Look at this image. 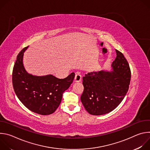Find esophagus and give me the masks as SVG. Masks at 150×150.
Returning a JSON list of instances; mask_svg holds the SVG:
<instances>
[{"label": "esophagus", "mask_w": 150, "mask_h": 150, "mask_svg": "<svg viewBox=\"0 0 150 150\" xmlns=\"http://www.w3.org/2000/svg\"><path fill=\"white\" fill-rule=\"evenodd\" d=\"M81 75L79 74V73H76L74 78V81L76 82H80L81 81Z\"/></svg>", "instance_id": "34e87169"}]
</instances>
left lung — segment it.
<instances>
[{
	"instance_id": "1",
	"label": "left lung",
	"mask_w": 150,
	"mask_h": 150,
	"mask_svg": "<svg viewBox=\"0 0 150 150\" xmlns=\"http://www.w3.org/2000/svg\"><path fill=\"white\" fill-rule=\"evenodd\" d=\"M112 72H89L83 77L81 102L90 114L102 115L116 109L129 89L131 72L124 55L116 50Z\"/></svg>"
}]
</instances>
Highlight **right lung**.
<instances>
[{
    "mask_svg": "<svg viewBox=\"0 0 150 150\" xmlns=\"http://www.w3.org/2000/svg\"><path fill=\"white\" fill-rule=\"evenodd\" d=\"M24 48L17 56L12 71V84L18 98L30 110L41 115L54 113L59 107L63 92L72 83L74 72L67 78L59 79L49 75L36 76L28 74L25 70L23 58Z\"/></svg>",
    "mask_w": 150,
    "mask_h": 150,
    "instance_id": "add662e5",
    "label": "right lung"
}]
</instances>
